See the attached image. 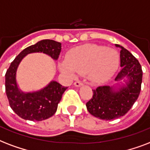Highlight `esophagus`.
<instances>
[{"label":"esophagus","mask_w":150,"mask_h":150,"mask_svg":"<svg viewBox=\"0 0 150 150\" xmlns=\"http://www.w3.org/2000/svg\"><path fill=\"white\" fill-rule=\"evenodd\" d=\"M74 85L76 86V87H80V86L83 85V83L81 81H76L74 82Z\"/></svg>","instance_id":"esophagus-1"}]
</instances>
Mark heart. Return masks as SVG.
<instances>
[{
  "label": "heart",
  "instance_id": "b5f03b06",
  "mask_svg": "<svg viewBox=\"0 0 150 150\" xmlns=\"http://www.w3.org/2000/svg\"><path fill=\"white\" fill-rule=\"evenodd\" d=\"M120 57L117 51L105 46L92 44L81 45L70 50L67 59L59 62L63 73L74 75L87 73L88 78L94 83L107 81L117 71Z\"/></svg>",
  "mask_w": 150,
  "mask_h": 150
}]
</instances>
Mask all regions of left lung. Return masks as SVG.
Returning <instances> with one entry per match:
<instances>
[{
	"mask_svg": "<svg viewBox=\"0 0 150 150\" xmlns=\"http://www.w3.org/2000/svg\"><path fill=\"white\" fill-rule=\"evenodd\" d=\"M117 47H120L116 45ZM120 71L116 81L127 76L129 82L115 91L109 86H100L92 90L93 96L86 103L88 112L94 117L110 120L127 113L139 98L142 81V69L138 59L133 54L120 47Z\"/></svg>",
	"mask_w": 150,
	"mask_h": 150,
	"instance_id": "1",
	"label": "left lung"
}]
</instances>
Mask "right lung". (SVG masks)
Segmentation results:
<instances>
[{"label": "right lung", "instance_id": "add662e5", "mask_svg": "<svg viewBox=\"0 0 150 150\" xmlns=\"http://www.w3.org/2000/svg\"><path fill=\"white\" fill-rule=\"evenodd\" d=\"M61 43L43 40L22 51L11 62L5 74V91L9 105L18 117L32 121H40L54 114L62 94L67 89L56 81H52L44 89L33 93H23L18 89L16 81V69L23 57L33 52H43L58 59Z\"/></svg>", "mask_w": 150, "mask_h": 150}]
</instances>
